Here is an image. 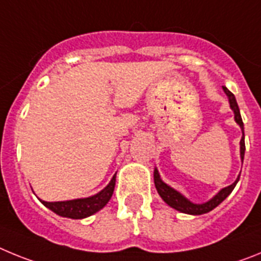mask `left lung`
Segmentation results:
<instances>
[{
	"label": "left lung",
	"mask_w": 261,
	"mask_h": 261,
	"mask_svg": "<svg viewBox=\"0 0 261 261\" xmlns=\"http://www.w3.org/2000/svg\"><path fill=\"white\" fill-rule=\"evenodd\" d=\"M223 91L225 94L227 95L229 98V103H230V108L234 111V119L237 121V124H239L242 129V133H243V137L241 140V159L242 162H243V158H244V150H246V145H244V128H243V121H242V116H241V111H239L238 107V103H237V99H235L234 94L230 91L227 87L222 86ZM239 180V176L238 179L231 184V186L226 187V188H222L220 192L217 193L214 196L213 199H211L209 201L204 202V204H193L192 201L184 197L180 192H177L176 190L171 188L170 186L162 181L161 176H159V172L158 170H154V184H155V188L158 191L159 196L162 197L163 201L166 202L167 205H170L171 208L176 209V211L181 212V213H187V214H193V216H200V214H204V213H208V212L213 211L216 206L221 204L223 200L232 192L234 190V187L237 186Z\"/></svg>",
	"instance_id": "1"
}]
</instances>
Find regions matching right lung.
Listing matches in <instances>:
<instances>
[{"instance_id":"right-lung-1","label":"right lung","mask_w":261,"mask_h":261,"mask_svg":"<svg viewBox=\"0 0 261 261\" xmlns=\"http://www.w3.org/2000/svg\"><path fill=\"white\" fill-rule=\"evenodd\" d=\"M115 183H116V174L112 176L108 186L105 190H102L99 193L94 196H90L86 199H75L68 200V201H55L48 202L44 200H40L41 204L45 205L48 209L55 212L56 214L66 218H73V220H81L86 218L91 214L96 213L102 208H105L106 204L110 201L112 197V193L115 190Z\"/></svg>"}]
</instances>
